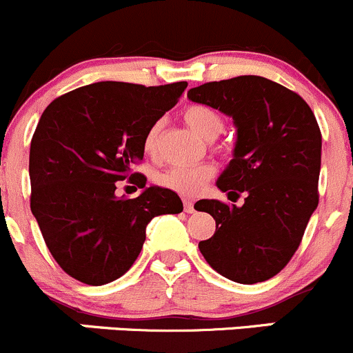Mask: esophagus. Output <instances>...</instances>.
<instances>
[{
	"label": "esophagus",
	"instance_id": "1",
	"mask_svg": "<svg viewBox=\"0 0 353 353\" xmlns=\"http://www.w3.org/2000/svg\"><path fill=\"white\" fill-rule=\"evenodd\" d=\"M184 212L194 213V201H191V199H184Z\"/></svg>",
	"mask_w": 353,
	"mask_h": 353
}]
</instances>
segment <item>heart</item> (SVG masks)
Instances as JSON below:
<instances>
[{"mask_svg": "<svg viewBox=\"0 0 353 353\" xmlns=\"http://www.w3.org/2000/svg\"><path fill=\"white\" fill-rule=\"evenodd\" d=\"M184 121L191 130H194L203 140L212 141L219 137L225 128L222 114L206 104H191L184 109ZM162 123L157 121L147 130L143 138V150L150 157L159 154V141ZM215 177V167L210 163H199L193 167H170L159 176L160 186L174 191L183 196H196L203 188Z\"/></svg>", "mask_w": 353, "mask_h": 353, "instance_id": "heart-1", "label": "heart"}]
</instances>
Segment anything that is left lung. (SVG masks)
I'll use <instances>...</instances> for the list:
<instances>
[{
    "mask_svg": "<svg viewBox=\"0 0 353 353\" xmlns=\"http://www.w3.org/2000/svg\"><path fill=\"white\" fill-rule=\"evenodd\" d=\"M188 97L232 116L234 159L216 181L230 201L203 199L199 212L215 219L198 244L215 272L237 283L265 282L282 272L301 244L319 203L321 131L307 102L256 74L208 81Z\"/></svg>",
    "mask_w": 353,
    "mask_h": 353,
    "instance_id": "1",
    "label": "left lung"
}]
</instances>
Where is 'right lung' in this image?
<instances>
[{
    "instance_id": "obj_1",
    "label": "right lung",
    "mask_w": 353,
    "mask_h": 353,
    "mask_svg": "<svg viewBox=\"0 0 353 353\" xmlns=\"http://www.w3.org/2000/svg\"><path fill=\"white\" fill-rule=\"evenodd\" d=\"M188 81L145 87L99 81L54 99L30 143V210L59 266L87 285H105L133 266L147 225L183 212L174 191L150 186L117 199V180L145 187L133 172L143 160L148 128L172 109Z\"/></svg>"
}]
</instances>
